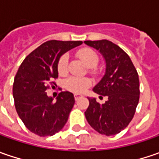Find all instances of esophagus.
<instances>
[{
    "label": "esophagus",
    "mask_w": 159,
    "mask_h": 159,
    "mask_svg": "<svg viewBox=\"0 0 159 159\" xmlns=\"http://www.w3.org/2000/svg\"><path fill=\"white\" fill-rule=\"evenodd\" d=\"M80 98H82V95H74V99H75V101H78V100H79V99H80Z\"/></svg>",
    "instance_id": "34e87169"
}]
</instances>
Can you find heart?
<instances>
[{
  "label": "heart",
  "instance_id": "obj_1",
  "mask_svg": "<svg viewBox=\"0 0 159 159\" xmlns=\"http://www.w3.org/2000/svg\"><path fill=\"white\" fill-rule=\"evenodd\" d=\"M84 64L90 68L91 73H95V67L98 64L99 58L97 54L89 48H85L77 53ZM57 71L60 75H65L68 71V57L64 55L59 59L57 64ZM91 85V80L86 77H70L65 81V88L75 94H82Z\"/></svg>",
  "mask_w": 159,
  "mask_h": 159
}]
</instances>
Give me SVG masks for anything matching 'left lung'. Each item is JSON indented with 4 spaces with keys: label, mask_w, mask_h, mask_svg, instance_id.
Returning <instances> with one entry per match:
<instances>
[{
    "label": "left lung",
    "mask_w": 159,
    "mask_h": 159,
    "mask_svg": "<svg viewBox=\"0 0 159 159\" xmlns=\"http://www.w3.org/2000/svg\"><path fill=\"white\" fill-rule=\"evenodd\" d=\"M84 43L98 50L105 60V74L93 90L100 98H108L100 104L95 98L89 97L86 119L99 134L115 135L125 129L135 113L140 98L137 70L129 56L111 41L86 40Z\"/></svg>",
    "instance_id": "1"
}]
</instances>
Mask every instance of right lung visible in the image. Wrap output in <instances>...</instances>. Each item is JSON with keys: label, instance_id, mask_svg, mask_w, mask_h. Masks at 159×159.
Wrapping results in <instances>:
<instances>
[{"label": "right lung", "instance_id": "right-lung-1", "mask_svg": "<svg viewBox=\"0 0 159 159\" xmlns=\"http://www.w3.org/2000/svg\"><path fill=\"white\" fill-rule=\"evenodd\" d=\"M81 44L80 40H48L30 53L19 66L13 84L16 110L25 125L37 135H54L68 120L75 102L73 95L61 92L54 102L46 91L56 85L53 80L58 77L61 56Z\"/></svg>", "mask_w": 159, "mask_h": 159}]
</instances>
